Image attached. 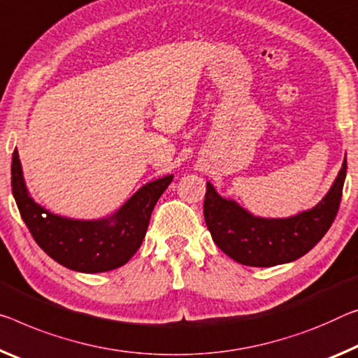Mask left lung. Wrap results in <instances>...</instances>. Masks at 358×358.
Wrapping results in <instances>:
<instances>
[{
  "mask_svg": "<svg viewBox=\"0 0 358 358\" xmlns=\"http://www.w3.org/2000/svg\"><path fill=\"white\" fill-rule=\"evenodd\" d=\"M348 162H343L327 196L308 212L290 218L253 217L234 201L224 199L207 181L203 218L213 242L228 257L245 266L269 268L290 263L317 245L336 218Z\"/></svg>",
  "mask_w": 358,
  "mask_h": 358,
  "instance_id": "8db88e82",
  "label": "left lung"
}]
</instances>
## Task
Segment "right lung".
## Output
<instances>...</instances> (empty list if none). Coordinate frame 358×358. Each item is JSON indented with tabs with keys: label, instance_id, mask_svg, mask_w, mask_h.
<instances>
[{
	"label": "right lung",
	"instance_id": "1",
	"mask_svg": "<svg viewBox=\"0 0 358 358\" xmlns=\"http://www.w3.org/2000/svg\"><path fill=\"white\" fill-rule=\"evenodd\" d=\"M173 175L140 188L124 206L103 220H70L48 212L28 194L17 148L13 152L10 185L20 217L39 247L57 263L78 272H106L121 268L145 239L159 197Z\"/></svg>",
	"mask_w": 358,
	"mask_h": 358
}]
</instances>
